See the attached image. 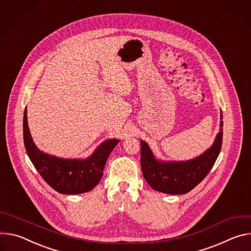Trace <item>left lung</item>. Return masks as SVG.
Wrapping results in <instances>:
<instances>
[{
	"mask_svg": "<svg viewBox=\"0 0 251 251\" xmlns=\"http://www.w3.org/2000/svg\"><path fill=\"white\" fill-rule=\"evenodd\" d=\"M222 120V113H220ZM222 126L212 146L196 158L184 161H163L154 157L145 141H141V165L145 179L156 191L169 194H184L196 187L208 175L220 152Z\"/></svg>",
	"mask_w": 251,
	"mask_h": 251,
	"instance_id": "8db88e82",
	"label": "left lung"
}]
</instances>
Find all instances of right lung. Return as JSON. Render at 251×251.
I'll return each mask as SVG.
<instances>
[{"label":"right lung","instance_id":"right-lung-1","mask_svg":"<svg viewBox=\"0 0 251 251\" xmlns=\"http://www.w3.org/2000/svg\"><path fill=\"white\" fill-rule=\"evenodd\" d=\"M23 129L25 148L36 170L50 187L63 194H79L92 190L102 176L108 155L120 143L116 138L107 140L85 159H68L38 150L27 126L26 107Z\"/></svg>","mask_w":251,"mask_h":251}]
</instances>
